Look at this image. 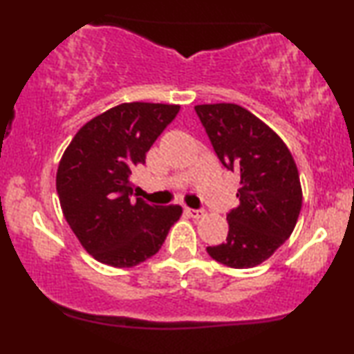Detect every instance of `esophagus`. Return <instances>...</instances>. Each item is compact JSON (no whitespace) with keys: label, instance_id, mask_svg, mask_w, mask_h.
I'll return each mask as SVG.
<instances>
[{"label":"esophagus","instance_id":"esophagus-1","mask_svg":"<svg viewBox=\"0 0 354 354\" xmlns=\"http://www.w3.org/2000/svg\"><path fill=\"white\" fill-rule=\"evenodd\" d=\"M187 212L193 217V219H200V217L205 216V211H203V209H193V207H187Z\"/></svg>","mask_w":354,"mask_h":354}]
</instances>
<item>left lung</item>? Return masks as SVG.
I'll use <instances>...</instances> for the list:
<instances>
[{"label":"left lung","instance_id":"obj_1","mask_svg":"<svg viewBox=\"0 0 354 354\" xmlns=\"http://www.w3.org/2000/svg\"><path fill=\"white\" fill-rule=\"evenodd\" d=\"M195 111L219 161L240 174V205L227 214V240L206 251L229 268H254L297 225L303 201L297 164L282 138L248 109L217 103L198 104Z\"/></svg>","mask_w":354,"mask_h":354}]
</instances>
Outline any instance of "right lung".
Returning a JSON list of instances; mask_svg holds the SVG:
<instances>
[{
    "label": "right lung",
    "instance_id": "right-lung-1",
    "mask_svg": "<svg viewBox=\"0 0 354 354\" xmlns=\"http://www.w3.org/2000/svg\"><path fill=\"white\" fill-rule=\"evenodd\" d=\"M177 104L124 103L86 122L56 174L61 209L82 246L100 263L132 268L161 248L178 205L133 200L132 172L176 119Z\"/></svg>",
    "mask_w": 354,
    "mask_h": 354
}]
</instances>
